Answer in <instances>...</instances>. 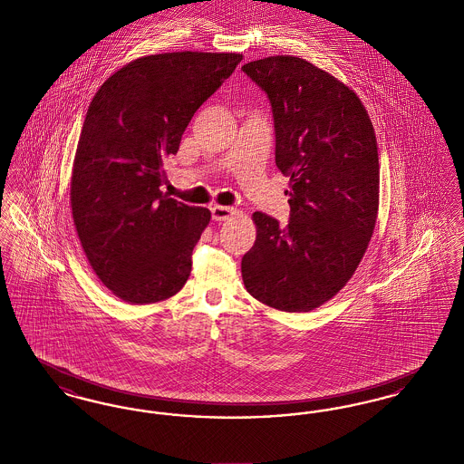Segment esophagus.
I'll use <instances>...</instances> for the list:
<instances>
[{
  "mask_svg": "<svg viewBox=\"0 0 464 464\" xmlns=\"http://www.w3.org/2000/svg\"><path fill=\"white\" fill-rule=\"evenodd\" d=\"M235 214H237V210L231 208V207H222V205L212 207V219H214V221H227V219L233 218Z\"/></svg>",
  "mask_w": 464,
  "mask_h": 464,
  "instance_id": "34e87169",
  "label": "esophagus"
}]
</instances>
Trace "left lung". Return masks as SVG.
I'll use <instances>...</instances> for the list:
<instances>
[{
  "mask_svg": "<svg viewBox=\"0 0 464 464\" xmlns=\"http://www.w3.org/2000/svg\"><path fill=\"white\" fill-rule=\"evenodd\" d=\"M267 93L276 167L288 180L290 221L254 212L243 256L246 292L269 308L303 313L348 284L374 233L379 156L363 102L331 72L292 55L242 67Z\"/></svg>",
  "mask_w": 464,
  "mask_h": 464,
  "instance_id": "left-lung-1",
  "label": "left lung"
}]
</instances>
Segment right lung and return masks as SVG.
Returning <instances> with one entry per match:
<instances>
[{
    "instance_id": "obj_1",
    "label": "right lung",
    "mask_w": 464,
    "mask_h": 464,
    "mask_svg": "<svg viewBox=\"0 0 464 464\" xmlns=\"http://www.w3.org/2000/svg\"><path fill=\"white\" fill-rule=\"evenodd\" d=\"M242 53L169 52L118 69L90 102L71 174V212L93 273L129 304L176 295L210 210L160 189L199 106Z\"/></svg>"
}]
</instances>
